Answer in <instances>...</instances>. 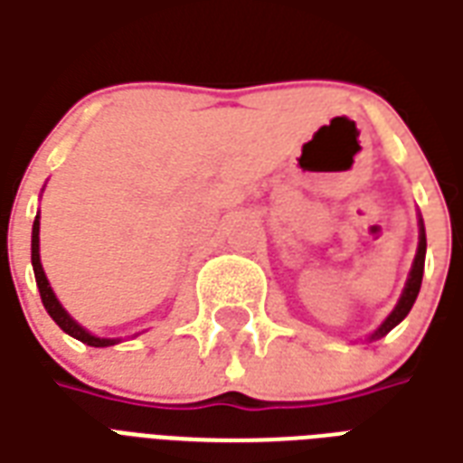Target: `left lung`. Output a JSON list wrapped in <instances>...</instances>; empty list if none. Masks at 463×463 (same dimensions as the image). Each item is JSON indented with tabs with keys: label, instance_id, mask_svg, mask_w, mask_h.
Masks as SVG:
<instances>
[{
	"label": "left lung",
	"instance_id": "8db88e82",
	"mask_svg": "<svg viewBox=\"0 0 463 463\" xmlns=\"http://www.w3.org/2000/svg\"><path fill=\"white\" fill-rule=\"evenodd\" d=\"M424 255H427V232H424V222L419 221V248L417 255H414V265H411V270H409V280L404 285V292H402V298H399L397 307L392 310L387 320L379 325L377 330L369 335V340H379V337H384L387 332H392L397 327L399 322L404 320L411 310V305L417 300L419 288H421V275H424Z\"/></svg>",
	"mask_w": 463,
	"mask_h": 463
}]
</instances>
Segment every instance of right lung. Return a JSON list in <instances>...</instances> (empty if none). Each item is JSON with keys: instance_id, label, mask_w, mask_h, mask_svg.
Wrapping results in <instances>:
<instances>
[{"instance_id": "add662e5", "label": "right lung", "mask_w": 463, "mask_h": 463, "mask_svg": "<svg viewBox=\"0 0 463 463\" xmlns=\"http://www.w3.org/2000/svg\"><path fill=\"white\" fill-rule=\"evenodd\" d=\"M32 265H34V278H36V288H39V295H42V302H44L46 312L52 315V320L66 332V335H71L74 340L84 342L89 347H111L116 342L121 340H106V337H96L89 330H84L79 322L69 315V312L61 307V302L56 300L54 290H52V285L46 280L44 268H42V260H39V215L34 218V228H32Z\"/></svg>"}]
</instances>
